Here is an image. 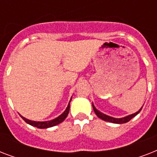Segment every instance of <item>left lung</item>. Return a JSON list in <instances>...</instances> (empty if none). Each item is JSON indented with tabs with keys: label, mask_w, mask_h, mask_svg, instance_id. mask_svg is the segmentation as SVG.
<instances>
[{
	"label": "left lung",
	"mask_w": 157,
	"mask_h": 157,
	"mask_svg": "<svg viewBox=\"0 0 157 157\" xmlns=\"http://www.w3.org/2000/svg\"><path fill=\"white\" fill-rule=\"evenodd\" d=\"M93 109L94 111V112H95V114L97 115L100 119L103 120V121H105L112 122V123H115V124H124V123H126V122L129 121L133 117H134L135 116H137V115L139 114V112H140V111L142 110V107H141V109L139 110V111H138L137 112H135V113H134V114L129 115V116H127V117H123V118H119V119H117V118H113V117H109V116L103 114L102 112H98V110L96 109L95 107H94V105H93Z\"/></svg>",
	"instance_id": "left-lung-1"
}]
</instances>
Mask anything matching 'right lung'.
<instances>
[{
	"instance_id": "add662e5",
	"label": "right lung",
	"mask_w": 157,
	"mask_h": 157,
	"mask_svg": "<svg viewBox=\"0 0 157 157\" xmlns=\"http://www.w3.org/2000/svg\"><path fill=\"white\" fill-rule=\"evenodd\" d=\"M70 102H71V100H70ZM69 109H70V103H68V106H67V107L65 110V112L63 114L60 115L59 117H57L55 119L52 120V121H29V120L26 119V118L23 117L22 116H21V117L23 118L24 121L27 122L28 124H31V125H33V126H35L36 128H39V129H46V128H50V127L57 125V124H60L61 122L63 121L64 120L66 119V117H67V115H68Z\"/></svg>"
}]
</instances>
